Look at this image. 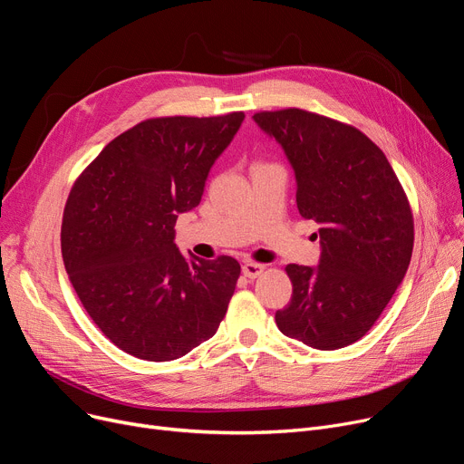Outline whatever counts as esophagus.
I'll list each match as a JSON object with an SVG mask.
<instances>
[{"instance_id": "obj_1", "label": "esophagus", "mask_w": 464, "mask_h": 464, "mask_svg": "<svg viewBox=\"0 0 464 464\" xmlns=\"http://www.w3.org/2000/svg\"><path fill=\"white\" fill-rule=\"evenodd\" d=\"M264 266H259V264H252V261H245V266H243V273H245V276H248V278H257L261 273H264Z\"/></svg>"}]
</instances>
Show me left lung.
I'll use <instances>...</instances> for the list:
<instances>
[{"label":"left lung","mask_w":464,"mask_h":464,"mask_svg":"<svg viewBox=\"0 0 464 464\" xmlns=\"http://www.w3.org/2000/svg\"><path fill=\"white\" fill-rule=\"evenodd\" d=\"M257 127L285 150L297 210L318 224L316 267L286 266L290 304L278 330L318 351L343 349L375 324L413 252L408 197L382 153L351 125L305 110L261 111Z\"/></svg>","instance_id":"1"}]
</instances>
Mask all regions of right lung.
I'll return each instance as SVG.
<instances>
[{
  "label": "right lung",
  "instance_id": "obj_1",
  "mask_svg": "<svg viewBox=\"0 0 464 464\" xmlns=\"http://www.w3.org/2000/svg\"><path fill=\"white\" fill-rule=\"evenodd\" d=\"M243 111L148 119L119 134L73 184L63 257L94 324L136 358L169 362L210 339L227 313L238 261L179 254L178 214L193 210Z\"/></svg>",
  "mask_w": 464,
  "mask_h": 464
}]
</instances>
